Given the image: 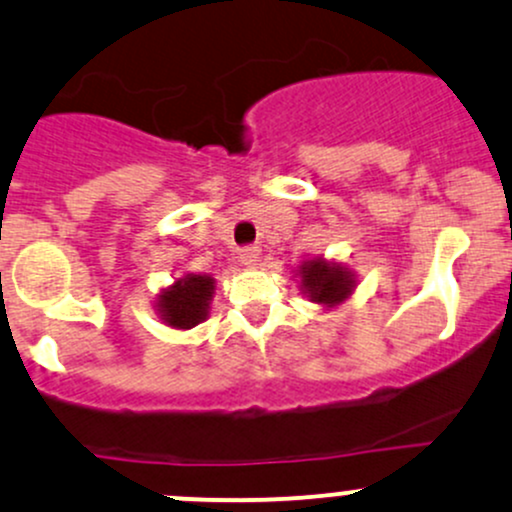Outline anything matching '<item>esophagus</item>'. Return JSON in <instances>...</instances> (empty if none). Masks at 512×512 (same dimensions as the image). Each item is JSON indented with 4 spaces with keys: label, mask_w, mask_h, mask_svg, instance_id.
Returning <instances> with one entry per match:
<instances>
[{
    "label": "esophagus",
    "mask_w": 512,
    "mask_h": 512,
    "mask_svg": "<svg viewBox=\"0 0 512 512\" xmlns=\"http://www.w3.org/2000/svg\"><path fill=\"white\" fill-rule=\"evenodd\" d=\"M240 262H243L245 267H255L257 262H260V247L255 245H247L240 250Z\"/></svg>",
    "instance_id": "1"
}]
</instances>
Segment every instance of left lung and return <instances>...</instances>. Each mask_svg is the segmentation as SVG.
<instances>
[{
	"label": "left lung",
	"mask_w": 512,
	"mask_h": 512,
	"mask_svg": "<svg viewBox=\"0 0 512 512\" xmlns=\"http://www.w3.org/2000/svg\"><path fill=\"white\" fill-rule=\"evenodd\" d=\"M303 294L313 303L323 306H338L355 289V274L347 272L342 265L325 260H308L299 267Z\"/></svg>",
	"instance_id": "1"
}]
</instances>
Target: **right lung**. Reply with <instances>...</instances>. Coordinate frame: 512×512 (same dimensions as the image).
<instances>
[{"mask_svg": "<svg viewBox=\"0 0 512 512\" xmlns=\"http://www.w3.org/2000/svg\"><path fill=\"white\" fill-rule=\"evenodd\" d=\"M213 277L209 274H184L170 289L157 296V311L167 325L189 330L209 316L213 296Z\"/></svg>", "mask_w": 512, "mask_h": 512, "instance_id": "right-lung-1", "label": "right lung"}]
</instances>
